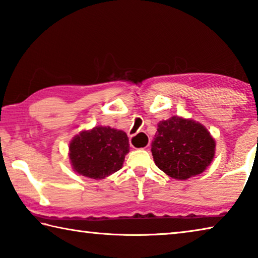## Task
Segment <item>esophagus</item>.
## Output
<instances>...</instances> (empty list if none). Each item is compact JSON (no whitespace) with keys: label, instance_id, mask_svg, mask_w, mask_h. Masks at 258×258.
Listing matches in <instances>:
<instances>
[{"label":"esophagus","instance_id":"esophagus-1","mask_svg":"<svg viewBox=\"0 0 258 258\" xmlns=\"http://www.w3.org/2000/svg\"><path fill=\"white\" fill-rule=\"evenodd\" d=\"M133 138H134V137H132V139H131V145H132V146H133ZM146 147H148V145H147Z\"/></svg>","mask_w":258,"mask_h":258}]
</instances>
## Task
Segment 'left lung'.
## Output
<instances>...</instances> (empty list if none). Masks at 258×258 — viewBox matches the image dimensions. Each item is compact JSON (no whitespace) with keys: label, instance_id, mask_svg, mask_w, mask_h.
<instances>
[{"label":"left lung","instance_id":"8db88e82","mask_svg":"<svg viewBox=\"0 0 258 258\" xmlns=\"http://www.w3.org/2000/svg\"><path fill=\"white\" fill-rule=\"evenodd\" d=\"M215 146V140L204 125L173 116L158 123L151 152L159 169L176 180H186L211 165Z\"/></svg>","mask_w":258,"mask_h":258}]
</instances>
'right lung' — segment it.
<instances>
[{
    "instance_id": "obj_1",
    "label": "right lung",
    "mask_w": 258,
    "mask_h": 258,
    "mask_svg": "<svg viewBox=\"0 0 258 258\" xmlns=\"http://www.w3.org/2000/svg\"><path fill=\"white\" fill-rule=\"evenodd\" d=\"M128 151L127 134L109 126L82 131L69 143V159L74 171L94 180L119 171Z\"/></svg>"
}]
</instances>
